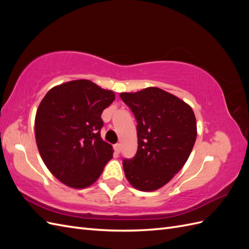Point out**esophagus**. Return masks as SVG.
<instances>
[{"label":"esophagus","mask_w":249,"mask_h":249,"mask_svg":"<svg viewBox=\"0 0 249 249\" xmlns=\"http://www.w3.org/2000/svg\"><path fill=\"white\" fill-rule=\"evenodd\" d=\"M114 150H115L116 154H119V153H120V150H122V146H120L119 143H117V144L114 145Z\"/></svg>","instance_id":"obj_1"}]
</instances>
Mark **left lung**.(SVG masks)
Masks as SVG:
<instances>
[{
    "label": "left lung",
    "mask_w": 249,
    "mask_h": 249,
    "mask_svg": "<svg viewBox=\"0 0 249 249\" xmlns=\"http://www.w3.org/2000/svg\"><path fill=\"white\" fill-rule=\"evenodd\" d=\"M120 97L138 124L137 153L123 163L125 178L140 191L158 190L182 169L192 152L197 136L194 112L158 87L122 92Z\"/></svg>",
    "instance_id": "obj_1"
}]
</instances>
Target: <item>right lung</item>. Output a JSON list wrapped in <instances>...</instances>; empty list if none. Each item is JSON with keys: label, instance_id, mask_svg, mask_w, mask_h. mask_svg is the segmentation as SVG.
<instances>
[{"label": "right lung", "instance_id": "right-lung-1", "mask_svg": "<svg viewBox=\"0 0 249 249\" xmlns=\"http://www.w3.org/2000/svg\"><path fill=\"white\" fill-rule=\"evenodd\" d=\"M115 100L112 90L74 80L49 90L35 116L41 159L60 182L74 189L91 186L113 157L101 137L103 111Z\"/></svg>", "mask_w": 249, "mask_h": 249}]
</instances>
